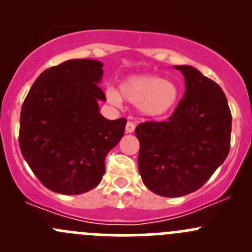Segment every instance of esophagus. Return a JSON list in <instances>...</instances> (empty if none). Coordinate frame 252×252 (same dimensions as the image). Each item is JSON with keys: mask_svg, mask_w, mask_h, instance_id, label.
I'll return each mask as SVG.
<instances>
[{"mask_svg": "<svg viewBox=\"0 0 252 252\" xmlns=\"http://www.w3.org/2000/svg\"><path fill=\"white\" fill-rule=\"evenodd\" d=\"M135 130V124L133 122H128L126 124V133H133Z\"/></svg>", "mask_w": 252, "mask_h": 252, "instance_id": "34e87169", "label": "esophagus"}]
</instances>
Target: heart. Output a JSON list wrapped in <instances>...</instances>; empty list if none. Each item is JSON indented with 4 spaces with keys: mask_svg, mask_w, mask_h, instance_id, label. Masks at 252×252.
Instances as JSON below:
<instances>
[{
    "mask_svg": "<svg viewBox=\"0 0 252 252\" xmlns=\"http://www.w3.org/2000/svg\"><path fill=\"white\" fill-rule=\"evenodd\" d=\"M180 91L174 81L158 75H133L114 89L106 90V98L111 105L119 107L123 98L134 106L146 118L158 119L171 114L179 101Z\"/></svg>",
    "mask_w": 252,
    "mask_h": 252,
    "instance_id": "b5f03b06",
    "label": "heart"
}]
</instances>
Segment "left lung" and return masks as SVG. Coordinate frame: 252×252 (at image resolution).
<instances>
[{"mask_svg":"<svg viewBox=\"0 0 252 252\" xmlns=\"http://www.w3.org/2000/svg\"><path fill=\"white\" fill-rule=\"evenodd\" d=\"M184 75V97L167 122L136 126L139 172L145 187L166 197L195 191L225 161L232 114L213 80L191 65H174Z\"/></svg>","mask_w":252,"mask_h":252,"instance_id":"8db88e82","label":"left lung"}]
</instances>
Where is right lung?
<instances>
[{
    "instance_id": "obj_1",
    "label": "right lung",
    "mask_w": 252,
    "mask_h": 252,
    "mask_svg": "<svg viewBox=\"0 0 252 252\" xmlns=\"http://www.w3.org/2000/svg\"><path fill=\"white\" fill-rule=\"evenodd\" d=\"M102 67L100 61L69 60L48 68L23 103L20 151L51 191L79 195L97 187L108 151L123 136L126 119L100 113Z\"/></svg>"
}]
</instances>
